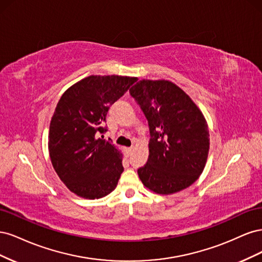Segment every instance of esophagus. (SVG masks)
I'll list each match as a JSON object with an SVG mask.
<instances>
[{"label":"esophagus","mask_w":262,"mask_h":262,"mask_svg":"<svg viewBox=\"0 0 262 262\" xmlns=\"http://www.w3.org/2000/svg\"><path fill=\"white\" fill-rule=\"evenodd\" d=\"M132 149H133V147H132V146H131V147H124L125 155H126V156H130V155H131V153H132Z\"/></svg>","instance_id":"1"}]
</instances>
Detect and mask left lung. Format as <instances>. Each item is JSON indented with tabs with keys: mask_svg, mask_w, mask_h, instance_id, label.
<instances>
[{
	"mask_svg": "<svg viewBox=\"0 0 262 262\" xmlns=\"http://www.w3.org/2000/svg\"><path fill=\"white\" fill-rule=\"evenodd\" d=\"M147 119V163L138 169L143 186L157 194L181 191L200 177L210 149L208 122L175 83L142 80L130 89Z\"/></svg>",
	"mask_w": 262,
	"mask_h": 262,
	"instance_id": "1",
	"label": "left lung"
}]
</instances>
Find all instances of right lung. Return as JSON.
Listing matches in <instances>:
<instances>
[{
    "label": "right lung",
    "mask_w": 262,
    "mask_h": 262,
    "mask_svg": "<svg viewBox=\"0 0 262 262\" xmlns=\"http://www.w3.org/2000/svg\"><path fill=\"white\" fill-rule=\"evenodd\" d=\"M137 77L90 75L63 93L50 121L48 149L53 168L71 192L100 199L117 187L123 171L121 150L97 138L109 107Z\"/></svg>",
    "instance_id": "add662e5"
}]
</instances>
